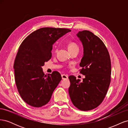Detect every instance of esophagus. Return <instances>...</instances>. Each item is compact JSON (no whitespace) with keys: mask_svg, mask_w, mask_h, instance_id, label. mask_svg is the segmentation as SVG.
I'll use <instances>...</instances> for the list:
<instances>
[{"mask_svg":"<svg viewBox=\"0 0 128 128\" xmlns=\"http://www.w3.org/2000/svg\"><path fill=\"white\" fill-rule=\"evenodd\" d=\"M61 77H62V80L68 79V75H64V74L62 75H61Z\"/></svg>","mask_w":128,"mask_h":128,"instance_id":"esophagus-1","label":"esophagus"}]
</instances>
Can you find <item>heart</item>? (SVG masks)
<instances>
[{
	"label": "heart",
	"mask_w": 128,
	"mask_h": 128,
	"mask_svg": "<svg viewBox=\"0 0 128 128\" xmlns=\"http://www.w3.org/2000/svg\"><path fill=\"white\" fill-rule=\"evenodd\" d=\"M68 48L70 51H72L74 50H79V46L77 45L76 42H69L68 44ZM58 50V48L56 47L55 49V52H57Z\"/></svg>",
	"instance_id": "b5f03b06"
}]
</instances>
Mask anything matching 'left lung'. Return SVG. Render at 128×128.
<instances>
[{
    "mask_svg": "<svg viewBox=\"0 0 128 128\" xmlns=\"http://www.w3.org/2000/svg\"><path fill=\"white\" fill-rule=\"evenodd\" d=\"M77 36L84 48L80 72L86 77L80 82L74 76H69V94L76 108L88 111L99 106L107 94L111 80L110 58L103 42L92 32L83 30Z\"/></svg>",
    "mask_w": 128,
    "mask_h": 128,
    "instance_id": "8db88e82",
    "label": "left lung"
}]
</instances>
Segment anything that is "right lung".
<instances>
[{"instance_id": "1", "label": "right lung", "mask_w": 128, "mask_h": 128, "mask_svg": "<svg viewBox=\"0 0 128 128\" xmlns=\"http://www.w3.org/2000/svg\"><path fill=\"white\" fill-rule=\"evenodd\" d=\"M71 30L45 27L31 33L22 42L14 61L15 81L18 92L27 104L40 107L48 104L61 80L54 71L45 75L42 67L51 59L52 46Z\"/></svg>"}]
</instances>
